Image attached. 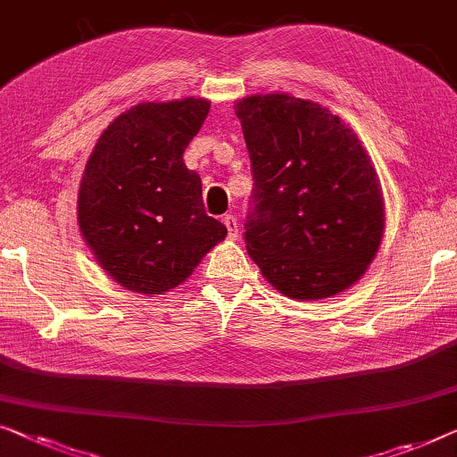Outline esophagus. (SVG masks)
<instances>
[{"label":"esophagus","instance_id":"esophagus-1","mask_svg":"<svg viewBox=\"0 0 457 457\" xmlns=\"http://www.w3.org/2000/svg\"><path fill=\"white\" fill-rule=\"evenodd\" d=\"M222 222H224V227H227V230H228L230 239H237V237H239V224H237V218L233 214H227V216L222 218Z\"/></svg>","mask_w":457,"mask_h":457}]
</instances>
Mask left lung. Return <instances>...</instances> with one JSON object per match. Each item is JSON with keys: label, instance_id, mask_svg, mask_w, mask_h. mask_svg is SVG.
Masks as SVG:
<instances>
[{"label": "left lung", "instance_id": "obj_1", "mask_svg": "<svg viewBox=\"0 0 457 457\" xmlns=\"http://www.w3.org/2000/svg\"><path fill=\"white\" fill-rule=\"evenodd\" d=\"M253 189L245 243L290 299H328L367 272L386 210L371 158L338 115L288 95L235 104Z\"/></svg>", "mask_w": 457, "mask_h": 457}]
</instances>
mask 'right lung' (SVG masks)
Segmentation results:
<instances>
[{
  "label": "right lung",
  "instance_id": "1",
  "mask_svg": "<svg viewBox=\"0 0 457 457\" xmlns=\"http://www.w3.org/2000/svg\"><path fill=\"white\" fill-rule=\"evenodd\" d=\"M208 111L204 98L136 104L103 131L86 162L78 224L98 266L123 288L167 293L227 237L204 210L200 175L183 162Z\"/></svg>",
  "mask_w": 457,
  "mask_h": 457
}]
</instances>
